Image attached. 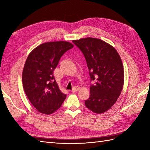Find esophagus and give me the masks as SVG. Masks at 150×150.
<instances>
[{
    "mask_svg": "<svg viewBox=\"0 0 150 150\" xmlns=\"http://www.w3.org/2000/svg\"><path fill=\"white\" fill-rule=\"evenodd\" d=\"M79 89H80L79 87H78V86H76V87H74L73 89H72V92H77V91H78Z\"/></svg>",
    "mask_w": 150,
    "mask_h": 150,
    "instance_id": "34e87169",
    "label": "esophagus"
}]
</instances>
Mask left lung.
Segmentation results:
<instances>
[{
    "mask_svg": "<svg viewBox=\"0 0 150 150\" xmlns=\"http://www.w3.org/2000/svg\"><path fill=\"white\" fill-rule=\"evenodd\" d=\"M72 42L84 54L91 80L97 81L91 86L85 105L97 114L106 112L115 104L123 87L124 68L120 56L114 47L99 39L86 38Z\"/></svg>",
    "mask_w": 150,
    "mask_h": 150,
    "instance_id": "left-lung-1",
    "label": "left lung"
}]
</instances>
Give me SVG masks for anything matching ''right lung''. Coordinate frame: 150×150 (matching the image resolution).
<instances>
[{"label":"right lung","mask_w":150,"mask_h":150,"mask_svg":"<svg viewBox=\"0 0 150 150\" xmlns=\"http://www.w3.org/2000/svg\"><path fill=\"white\" fill-rule=\"evenodd\" d=\"M74 47L67 41L44 42L34 48L27 58L22 71V84L27 97L40 113L51 115L66 98L57 84L53 71L61 56Z\"/></svg>","instance_id":"right-lung-1"}]
</instances>
